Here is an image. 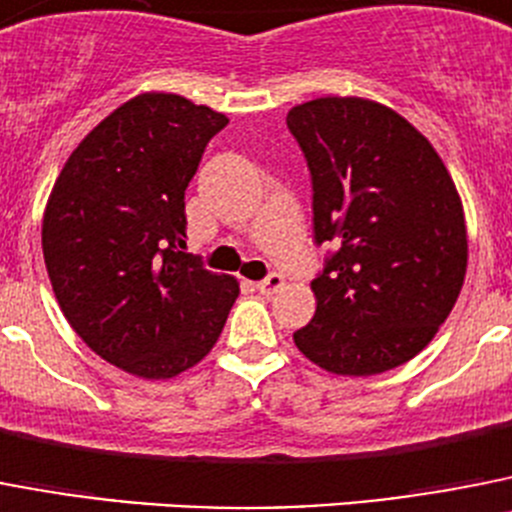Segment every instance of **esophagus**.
<instances>
[{"label":"esophagus","instance_id":"esophagus-1","mask_svg":"<svg viewBox=\"0 0 512 512\" xmlns=\"http://www.w3.org/2000/svg\"><path fill=\"white\" fill-rule=\"evenodd\" d=\"M283 286H286L283 275L281 273H270L268 278H262V281L257 283V291H260L262 296H273V293L283 291Z\"/></svg>","mask_w":512,"mask_h":512}]
</instances>
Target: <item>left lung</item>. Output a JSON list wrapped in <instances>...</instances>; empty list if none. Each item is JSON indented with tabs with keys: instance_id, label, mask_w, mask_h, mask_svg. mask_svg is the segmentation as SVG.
Returning <instances> with one entry per match:
<instances>
[{
	"instance_id": "left-lung-1",
	"label": "left lung",
	"mask_w": 512,
	"mask_h": 512,
	"mask_svg": "<svg viewBox=\"0 0 512 512\" xmlns=\"http://www.w3.org/2000/svg\"><path fill=\"white\" fill-rule=\"evenodd\" d=\"M314 188V239L340 250L311 281L296 348L337 376L412 361L464 286L461 195L425 136L381 102L317 97L288 110Z\"/></svg>"
}]
</instances>
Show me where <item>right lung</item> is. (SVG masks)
Returning a JSON list of instances; mask_svg holds the SVG:
<instances>
[{
	"instance_id": "add662e5",
	"label": "right lung",
	"mask_w": 512,
	"mask_h": 512,
	"mask_svg": "<svg viewBox=\"0 0 512 512\" xmlns=\"http://www.w3.org/2000/svg\"><path fill=\"white\" fill-rule=\"evenodd\" d=\"M226 123L172 92H141L79 141L48 195L43 260L66 322L139 379L201 363L239 296L237 278L185 252V188Z\"/></svg>"
}]
</instances>
